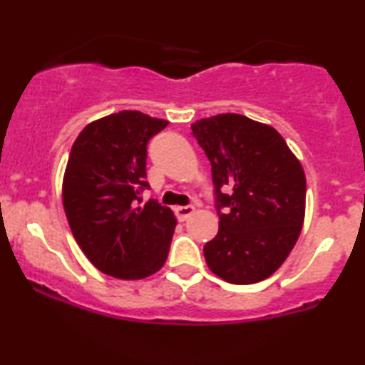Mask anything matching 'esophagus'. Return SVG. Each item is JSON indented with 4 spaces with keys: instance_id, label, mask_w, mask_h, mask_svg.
<instances>
[{
    "instance_id": "obj_1",
    "label": "esophagus",
    "mask_w": 365,
    "mask_h": 365,
    "mask_svg": "<svg viewBox=\"0 0 365 365\" xmlns=\"http://www.w3.org/2000/svg\"><path fill=\"white\" fill-rule=\"evenodd\" d=\"M194 211H195L194 206H177V207H175V215H177L180 221H185L187 217L190 216Z\"/></svg>"
}]
</instances>
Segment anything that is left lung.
Here are the masks:
<instances>
[{
  "instance_id": "1",
  "label": "left lung",
  "mask_w": 365,
  "mask_h": 365,
  "mask_svg": "<svg viewBox=\"0 0 365 365\" xmlns=\"http://www.w3.org/2000/svg\"><path fill=\"white\" fill-rule=\"evenodd\" d=\"M190 128L211 163L220 216L217 235L204 245L209 269L233 284L262 282L284 262L302 230V165L273 127L247 116L225 113Z\"/></svg>"
}]
</instances>
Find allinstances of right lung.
<instances>
[{"mask_svg":"<svg viewBox=\"0 0 365 365\" xmlns=\"http://www.w3.org/2000/svg\"><path fill=\"white\" fill-rule=\"evenodd\" d=\"M168 121L120 111L92 121L75 140L63 206L87 259L104 274L140 279L166 262L175 220L156 199L142 202L148 144Z\"/></svg>","mask_w":365,"mask_h":365,"instance_id":"right-lung-1","label":"right lung"}]
</instances>
